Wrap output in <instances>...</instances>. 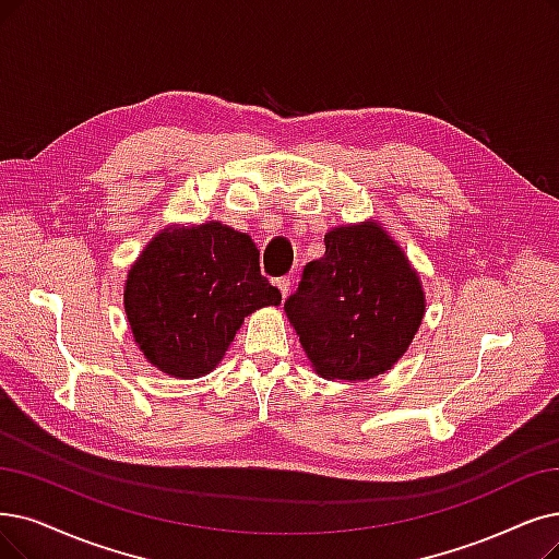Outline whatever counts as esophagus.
Instances as JSON below:
<instances>
[{
	"label": "esophagus",
	"instance_id": "esophagus-1",
	"mask_svg": "<svg viewBox=\"0 0 559 559\" xmlns=\"http://www.w3.org/2000/svg\"><path fill=\"white\" fill-rule=\"evenodd\" d=\"M275 286L280 288L282 298H286L288 292H292V280H288V277H277V280H275Z\"/></svg>",
	"mask_w": 559,
	"mask_h": 559
}]
</instances>
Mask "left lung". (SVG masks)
I'll use <instances>...</instances> for the list:
<instances>
[{
    "instance_id": "8db88e82",
    "label": "left lung",
    "mask_w": 559,
    "mask_h": 559,
    "mask_svg": "<svg viewBox=\"0 0 559 559\" xmlns=\"http://www.w3.org/2000/svg\"><path fill=\"white\" fill-rule=\"evenodd\" d=\"M325 254L302 267L284 311L323 378L365 381L392 369L424 317L417 273L376 225L325 234Z\"/></svg>"
}]
</instances>
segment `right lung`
Listing matches in <instances>:
<instances>
[{"label":"right lung","instance_id":"add662e5","mask_svg":"<svg viewBox=\"0 0 559 559\" xmlns=\"http://www.w3.org/2000/svg\"><path fill=\"white\" fill-rule=\"evenodd\" d=\"M280 300L261 275L252 238L219 222L155 236L130 267L123 294L146 360L176 378L215 369L242 319Z\"/></svg>","mask_w":559,"mask_h":559}]
</instances>
